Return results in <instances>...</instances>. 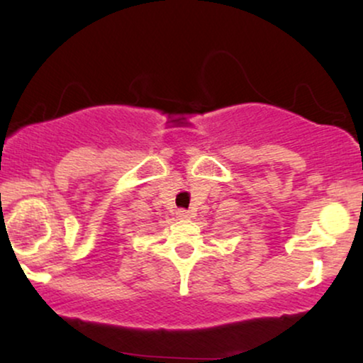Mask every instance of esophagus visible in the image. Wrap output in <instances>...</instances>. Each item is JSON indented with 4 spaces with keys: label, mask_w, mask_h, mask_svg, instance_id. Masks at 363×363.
Masks as SVG:
<instances>
[{
    "label": "esophagus",
    "mask_w": 363,
    "mask_h": 363,
    "mask_svg": "<svg viewBox=\"0 0 363 363\" xmlns=\"http://www.w3.org/2000/svg\"><path fill=\"white\" fill-rule=\"evenodd\" d=\"M177 216L180 218V220H188V218H191V213L186 211V210H178Z\"/></svg>",
    "instance_id": "34e87169"
}]
</instances>
